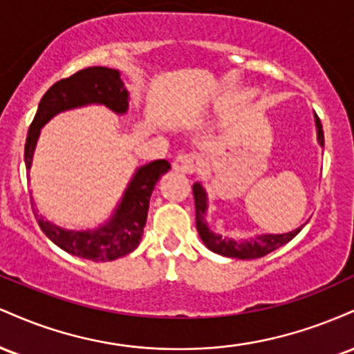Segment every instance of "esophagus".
Returning <instances> with one entry per match:
<instances>
[{"label": "esophagus", "mask_w": 354, "mask_h": 354, "mask_svg": "<svg viewBox=\"0 0 354 354\" xmlns=\"http://www.w3.org/2000/svg\"><path fill=\"white\" fill-rule=\"evenodd\" d=\"M198 166V158L193 153L178 154L176 160L173 161V169L178 173H193Z\"/></svg>", "instance_id": "1"}]
</instances>
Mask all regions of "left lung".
I'll use <instances>...</instances> for the list:
<instances>
[{"instance_id":"obj_1","label":"left lung","mask_w":354,"mask_h":354,"mask_svg":"<svg viewBox=\"0 0 354 354\" xmlns=\"http://www.w3.org/2000/svg\"><path fill=\"white\" fill-rule=\"evenodd\" d=\"M315 123H316V133H318V143L324 146V135H323V126L318 115H315ZM193 196H194V208H196V230L200 233V238L203 239L206 248L214 253L221 256H228V258H238V259H254V258H263V256L270 254L271 251L278 250L279 246L286 245L293 239L299 231L303 230V226L296 228L295 231L284 234H259V236L250 238V239H231V238H223L219 234L213 233L209 230V226L206 225L205 216L206 209H208V196H206V191L201 186V183H194L193 185Z\"/></svg>"}]
</instances>
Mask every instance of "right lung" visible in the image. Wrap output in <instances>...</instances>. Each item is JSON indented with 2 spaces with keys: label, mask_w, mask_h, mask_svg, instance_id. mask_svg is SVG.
Wrapping results in <instances>:
<instances>
[{
  "label": "right lung",
  "mask_w": 354,
  "mask_h": 354,
  "mask_svg": "<svg viewBox=\"0 0 354 354\" xmlns=\"http://www.w3.org/2000/svg\"><path fill=\"white\" fill-rule=\"evenodd\" d=\"M86 104H104L118 115H124L128 111L129 93L121 81L120 71L91 66L75 73L70 78L59 80L44 93L24 145V165L28 171L33 163L36 141L43 126L61 111ZM169 168L171 165L166 160L151 161L138 168L113 216L96 230H63L33 209L35 218L43 233L66 253L96 263L113 261L129 254L140 245L148 218L149 198L158 180Z\"/></svg>",
  "instance_id": "add662e5"
}]
</instances>
